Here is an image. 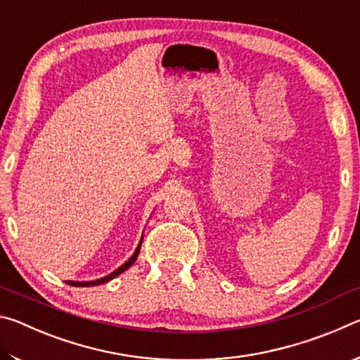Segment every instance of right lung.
Returning <instances> with one entry per match:
<instances>
[{
  "label": "right lung",
  "instance_id": "add662e5",
  "mask_svg": "<svg viewBox=\"0 0 360 360\" xmlns=\"http://www.w3.org/2000/svg\"><path fill=\"white\" fill-rule=\"evenodd\" d=\"M141 243H143V236H141V241H139V245H138V248H136V251L133 252L131 257H130L129 260H127L124 265L119 266L117 270L112 271L111 275H108V276L101 278V279H95V281H66V284H70V285H76V288H90V285H100V284H103V283H108V281H111L112 278L119 276L120 273H124L125 270H129V268H130L133 264H135V260H136L138 254H139V249H141Z\"/></svg>",
  "mask_w": 360,
  "mask_h": 360
}]
</instances>
